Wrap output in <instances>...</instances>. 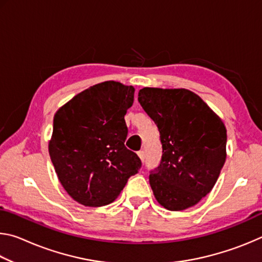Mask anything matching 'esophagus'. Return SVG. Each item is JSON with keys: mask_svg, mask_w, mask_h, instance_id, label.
<instances>
[{"mask_svg": "<svg viewBox=\"0 0 262 262\" xmlns=\"http://www.w3.org/2000/svg\"><path fill=\"white\" fill-rule=\"evenodd\" d=\"M137 155H139V157H140V159H141V161H142V162H143V161H144V157H145V154H144V151H143V150H140V151H139V152H137Z\"/></svg>", "mask_w": 262, "mask_h": 262, "instance_id": "esophagus-1", "label": "esophagus"}]
</instances>
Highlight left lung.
Here are the masks:
<instances>
[{
    "instance_id": "1",
    "label": "left lung",
    "mask_w": 262,
    "mask_h": 262,
    "mask_svg": "<svg viewBox=\"0 0 262 262\" xmlns=\"http://www.w3.org/2000/svg\"><path fill=\"white\" fill-rule=\"evenodd\" d=\"M142 107L158 127L163 147L149 183L159 205L179 211L210 192L227 158V128L200 97L187 89L143 88Z\"/></svg>"
}]
</instances>
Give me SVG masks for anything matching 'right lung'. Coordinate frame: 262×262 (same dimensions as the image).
Listing matches in <instances>:
<instances>
[{
	"instance_id": "add662e5",
	"label": "right lung",
	"mask_w": 262,
	"mask_h": 262,
	"mask_svg": "<svg viewBox=\"0 0 262 262\" xmlns=\"http://www.w3.org/2000/svg\"><path fill=\"white\" fill-rule=\"evenodd\" d=\"M134 92V86L106 81L56 111L48 151L62 187L83 206L110 205L141 167L125 147V115Z\"/></svg>"
}]
</instances>
